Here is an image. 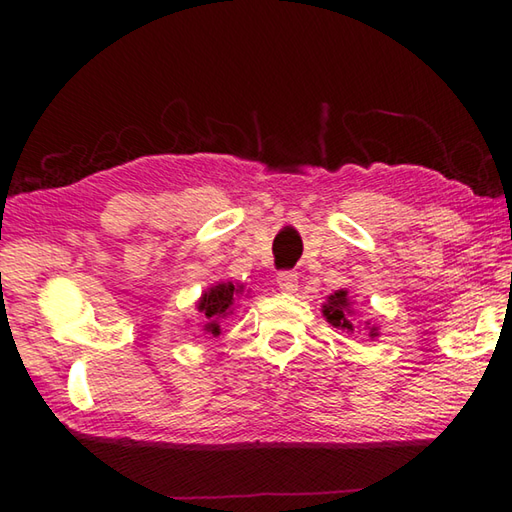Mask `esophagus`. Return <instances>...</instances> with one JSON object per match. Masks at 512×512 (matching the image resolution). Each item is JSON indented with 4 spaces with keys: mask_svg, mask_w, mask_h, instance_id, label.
<instances>
[{
    "mask_svg": "<svg viewBox=\"0 0 512 512\" xmlns=\"http://www.w3.org/2000/svg\"><path fill=\"white\" fill-rule=\"evenodd\" d=\"M277 287H280V291L284 293H296L298 291V273L293 271H282L277 273Z\"/></svg>",
    "mask_w": 512,
    "mask_h": 512,
    "instance_id": "obj_1",
    "label": "esophagus"
}]
</instances>
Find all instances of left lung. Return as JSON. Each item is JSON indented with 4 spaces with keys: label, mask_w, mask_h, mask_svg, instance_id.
Segmentation results:
<instances>
[{
    "label": "left lung",
    "mask_w": 512,
    "mask_h": 512,
    "mask_svg": "<svg viewBox=\"0 0 512 512\" xmlns=\"http://www.w3.org/2000/svg\"><path fill=\"white\" fill-rule=\"evenodd\" d=\"M352 314V302L348 298V291H336L332 296L327 298V302L323 305V316L327 318L329 325L339 327V329H348V332H354V325L350 320ZM372 339L377 336V327H370V334Z\"/></svg>",
    "instance_id": "obj_1"
}]
</instances>
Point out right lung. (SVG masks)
I'll list each match as a JSON object with an SVG mask.
<instances>
[{
    "label": "right lung",
    "instance_id": "right-lung-1",
    "mask_svg": "<svg viewBox=\"0 0 512 512\" xmlns=\"http://www.w3.org/2000/svg\"><path fill=\"white\" fill-rule=\"evenodd\" d=\"M244 287H235L232 282H221L207 289L201 300H198V311H201L207 323L203 325L207 334L219 336L221 334V320L228 318L235 311L237 296Z\"/></svg>",
    "mask_w": 512,
    "mask_h": 512
}]
</instances>
